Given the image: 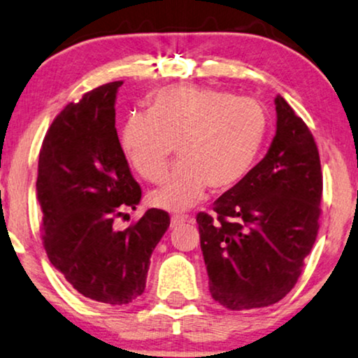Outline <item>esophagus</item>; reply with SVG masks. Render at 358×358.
Wrapping results in <instances>:
<instances>
[{"mask_svg":"<svg viewBox=\"0 0 358 358\" xmlns=\"http://www.w3.org/2000/svg\"><path fill=\"white\" fill-rule=\"evenodd\" d=\"M187 220V217L182 215V213H176V215L171 217V227H178Z\"/></svg>","mask_w":358,"mask_h":358,"instance_id":"obj_1","label":"esophagus"}]
</instances>
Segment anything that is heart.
<instances>
[{"mask_svg": "<svg viewBox=\"0 0 358 358\" xmlns=\"http://www.w3.org/2000/svg\"><path fill=\"white\" fill-rule=\"evenodd\" d=\"M266 131V110L252 96L169 85L151 96L148 113L124 118L120 145L148 182L162 179L176 145L180 161L150 201L166 210H185L201 201L207 187L224 192L241 182L262 151Z\"/></svg>", "mask_w": 358, "mask_h": 358, "instance_id": "b5f03b06", "label": "heart"}]
</instances>
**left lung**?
<instances>
[{"instance_id": "left-lung-1", "label": "left lung", "mask_w": 358, "mask_h": 358, "mask_svg": "<svg viewBox=\"0 0 358 358\" xmlns=\"http://www.w3.org/2000/svg\"><path fill=\"white\" fill-rule=\"evenodd\" d=\"M276 134L245 179L197 213L212 298L230 310L266 308L298 282L319 230L322 173L313 133L278 95Z\"/></svg>"}]
</instances>
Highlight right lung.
Returning <instances> with one entry per match:
<instances>
[{"mask_svg": "<svg viewBox=\"0 0 358 358\" xmlns=\"http://www.w3.org/2000/svg\"><path fill=\"white\" fill-rule=\"evenodd\" d=\"M122 85L96 87L60 111L43 141L36 182L49 262L77 292L106 306L143 294L151 253L171 224L168 212L150 208L127 230L113 227L141 201L115 128Z\"/></svg>", "mask_w": 358, "mask_h": 358, "instance_id": "1", "label": "right lung"}]
</instances>
